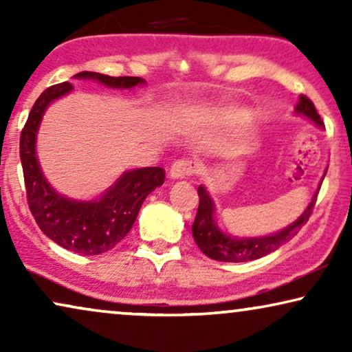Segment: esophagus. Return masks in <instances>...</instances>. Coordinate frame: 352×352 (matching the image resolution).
I'll list each match as a JSON object with an SVG mask.
<instances>
[{"label":"esophagus","instance_id":"obj_1","mask_svg":"<svg viewBox=\"0 0 352 352\" xmlns=\"http://www.w3.org/2000/svg\"><path fill=\"white\" fill-rule=\"evenodd\" d=\"M197 171H199V165H197L195 162L182 158V160H177L173 163L170 168V176L173 179H182V177L192 176Z\"/></svg>","mask_w":352,"mask_h":352}]
</instances>
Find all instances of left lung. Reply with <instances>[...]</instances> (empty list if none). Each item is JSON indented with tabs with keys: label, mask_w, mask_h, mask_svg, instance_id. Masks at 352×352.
I'll return each instance as SVG.
<instances>
[{
	"label": "left lung",
	"mask_w": 352,
	"mask_h": 352,
	"mask_svg": "<svg viewBox=\"0 0 352 352\" xmlns=\"http://www.w3.org/2000/svg\"><path fill=\"white\" fill-rule=\"evenodd\" d=\"M296 113L305 115V117L311 118L317 126L324 128V122H322L320 115L317 113V110L312 104L309 98H306L305 94L300 96V102L296 105ZM325 177V175H324ZM322 177V181H324ZM317 194L312 197L311 204L307 205L300 218L295 223L287 226L285 229H282L280 232H276L272 235H266V237H230L226 235L223 230L218 228L214 221V204L211 200V197L204 186L199 187V197L200 204L199 210H197V216L194 224H192V235H194L195 243L199 245V248L204 252L206 256L216 261H224V263H245V261H253V259L263 258L266 254L276 252V250L283 245L288 240L295 237L300 232L302 224L307 223L309 216L314 210Z\"/></svg>",
	"instance_id": "obj_1"
}]
</instances>
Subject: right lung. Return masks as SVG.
I'll return each instance as SVG.
<instances>
[{"instance_id":"add662e5","label":"right lung","mask_w":352,"mask_h":352,"mask_svg":"<svg viewBox=\"0 0 352 352\" xmlns=\"http://www.w3.org/2000/svg\"><path fill=\"white\" fill-rule=\"evenodd\" d=\"M75 78L96 80L118 89L146 83L139 76H109L96 72H80ZM72 89L74 85L69 81L50 86L33 104L21 134V162L28 208L43 234L62 248L89 256L109 252L126 237L146 197L165 182V170L148 166L123 173L107 192L91 201L70 200L57 194L43 176L35 142L47 105Z\"/></svg>"}]
</instances>
